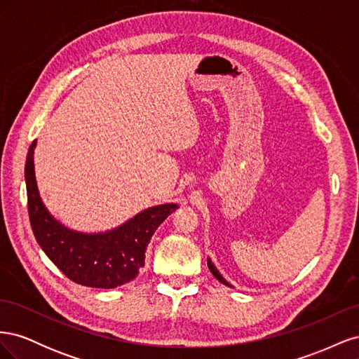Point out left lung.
<instances>
[{"mask_svg": "<svg viewBox=\"0 0 359 359\" xmlns=\"http://www.w3.org/2000/svg\"><path fill=\"white\" fill-rule=\"evenodd\" d=\"M208 268H210V271H211V273H212V276L217 278V280H219V281H222V283L223 285H226V286H231L229 283H227V281L222 277V274L219 273V271H217V268L214 266V264L211 262V259H208ZM232 287V286H231Z\"/></svg>", "mask_w": 359, "mask_h": 359, "instance_id": "obj_1", "label": "left lung"}]
</instances>
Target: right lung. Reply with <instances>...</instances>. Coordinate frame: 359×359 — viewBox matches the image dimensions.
<instances>
[{
	"label": "right lung",
	"mask_w": 359,
	"mask_h": 359,
	"mask_svg": "<svg viewBox=\"0 0 359 359\" xmlns=\"http://www.w3.org/2000/svg\"><path fill=\"white\" fill-rule=\"evenodd\" d=\"M36 144L34 140L27 154L25 184L29 223L43 252L72 281L82 286L114 289L132 281L145 265L151 236L178 205L153 206L107 232L72 231L53 219L41 202L34 173Z\"/></svg>",
	"instance_id": "obj_1"
}]
</instances>
